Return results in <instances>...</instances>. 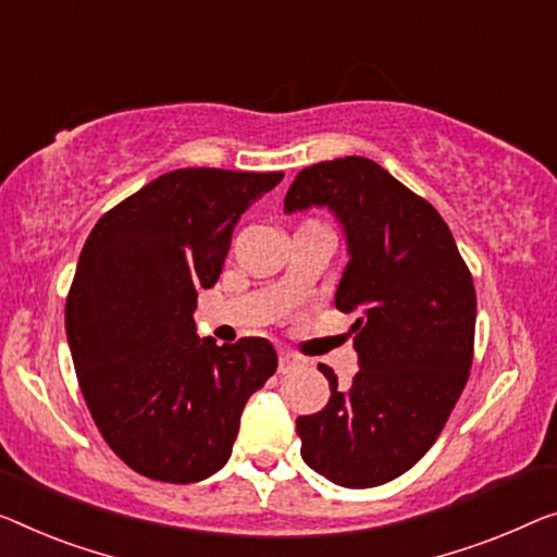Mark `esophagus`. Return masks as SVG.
<instances>
[{
    "label": "esophagus",
    "instance_id": "34e87169",
    "mask_svg": "<svg viewBox=\"0 0 557 557\" xmlns=\"http://www.w3.org/2000/svg\"><path fill=\"white\" fill-rule=\"evenodd\" d=\"M302 360L297 358V355H293V352H285L282 350L280 352V372H289V370H295L297 364H300Z\"/></svg>",
    "mask_w": 557,
    "mask_h": 557
}]
</instances>
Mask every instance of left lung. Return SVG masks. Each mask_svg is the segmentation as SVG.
<instances>
[{
  "mask_svg": "<svg viewBox=\"0 0 557 557\" xmlns=\"http://www.w3.org/2000/svg\"><path fill=\"white\" fill-rule=\"evenodd\" d=\"M330 207L350 262L335 305L355 314L360 370L297 418L302 460L343 487H375L425 455L458 403L475 345V285L450 227L428 199L368 157L297 172L285 212Z\"/></svg>",
  "mask_w": 557,
  "mask_h": 557,
  "instance_id": "left-lung-1",
  "label": "left lung"
}]
</instances>
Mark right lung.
I'll list each match as a JSON object with an SVG mask.
<instances>
[{
    "instance_id": "obj_1",
    "label": "right lung",
    "mask_w": 557,
    "mask_h": 557,
    "mask_svg": "<svg viewBox=\"0 0 557 557\" xmlns=\"http://www.w3.org/2000/svg\"><path fill=\"white\" fill-rule=\"evenodd\" d=\"M282 172L187 168L104 212L64 307L79 389L122 462L197 483L230 460L239 414L277 370L268 339L214 345L195 332L197 289L218 282L239 214Z\"/></svg>"
}]
</instances>
